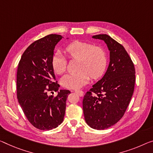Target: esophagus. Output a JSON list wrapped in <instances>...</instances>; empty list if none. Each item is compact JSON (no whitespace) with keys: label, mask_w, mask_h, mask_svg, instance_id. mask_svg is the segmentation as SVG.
<instances>
[{"label":"esophagus","mask_w":153,"mask_h":153,"mask_svg":"<svg viewBox=\"0 0 153 153\" xmlns=\"http://www.w3.org/2000/svg\"><path fill=\"white\" fill-rule=\"evenodd\" d=\"M74 92L78 94L79 96H83V91L79 90H74Z\"/></svg>","instance_id":"34e87169"}]
</instances>
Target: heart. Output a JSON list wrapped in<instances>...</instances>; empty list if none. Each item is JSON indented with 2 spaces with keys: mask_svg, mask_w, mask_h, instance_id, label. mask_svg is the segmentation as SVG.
<instances>
[{
  "mask_svg": "<svg viewBox=\"0 0 153 153\" xmlns=\"http://www.w3.org/2000/svg\"><path fill=\"white\" fill-rule=\"evenodd\" d=\"M68 58L77 59L76 73L65 74L61 83L64 88L79 89L88 83L90 78L97 79L105 73L107 65V57L102 47L93 46L86 42L74 41L64 48ZM68 59L59 51L54 53L51 57V66L55 73L62 74L67 68Z\"/></svg>",
  "mask_w": 153,
  "mask_h": 153,
  "instance_id": "heart-1",
  "label": "heart"
}]
</instances>
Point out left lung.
<instances>
[{"label":"left lung","instance_id":"8db88e82","mask_svg":"<svg viewBox=\"0 0 153 153\" xmlns=\"http://www.w3.org/2000/svg\"><path fill=\"white\" fill-rule=\"evenodd\" d=\"M93 37L107 44L110 62L104 76L85 94L83 109L87 124L94 129L103 130L123 117L133 94L135 70L123 45L106 34Z\"/></svg>","mask_w":153,"mask_h":153}]
</instances>
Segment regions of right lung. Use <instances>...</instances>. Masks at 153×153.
Returning a JSON list of instances; mask_svg holds the SVG:
<instances>
[{"mask_svg":"<svg viewBox=\"0 0 153 153\" xmlns=\"http://www.w3.org/2000/svg\"><path fill=\"white\" fill-rule=\"evenodd\" d=\"M61 35L51 34L30 44L18 63L17 98L29 123L39 130H51L63 120L70 91L61 90L51 66V57Z\"/></svg>","mask_w":153,"mask_h":153,"instance_id":"right-lung-1","label":"right lung"}]
</instances>
